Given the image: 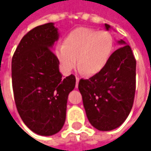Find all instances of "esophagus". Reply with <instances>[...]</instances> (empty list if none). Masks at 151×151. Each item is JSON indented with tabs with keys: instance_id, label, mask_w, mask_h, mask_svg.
<instances>
[{
	"instance_id": "34e87169",
	"label": "esophagus",
	"mask_w": 151,
	"mask_h": 151,
	"mask_svg": "<svg viewBox=\"0 0 151 151\" xmlns=\"http://www.w3.org/2000/svg\"><path fill=\"white\" fill-rule=\"evenodd\" d=\"M76 87H78V84H79V81H80V79H79V77H76Z\"/></svg>"
}]
</instances>
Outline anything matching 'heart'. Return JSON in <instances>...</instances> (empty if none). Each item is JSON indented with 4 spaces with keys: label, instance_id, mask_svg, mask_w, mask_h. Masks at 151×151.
<instances>
[{
    "label": "heart",
    "instance_id": "1",
    "mask_svg": "<svg viewBox=\"0 0 151 151\" xmlns=\"http://www.w3.org/2000/svg\"><path fill=\"white\" fill-rule=\"evenodd\" d=\"M113 50L112 34L105 30L81 27L70 32L63 45L55 50L61 69L69 74L76 67L88 76H95L106 67Z\"/></svg>",
    "mask_w": 151,
    "mask_h": 151
}]
</instances>
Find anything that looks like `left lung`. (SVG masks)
I'll use <instances>...</instances> for the list:
<instances>
[{
	"mask_svg": "<svg viewBox=\"0 0 151 151\" xmlns=\"http://www.w3.org/2000/svg\"><path fill=\"white\" fill-rule=\"evenodd\" d=\"M107 30L111 27L105 24ZM106 67L88 80L81 79L78 88L87 119L94 128L110 131L119 127L130 113L136 83V60L124 40Z\"/></svg>",
	"mask_w": 151,
	"mask_h": 151,
	"instance_id": "left-lung-1",
	"label": "left lung"
}]
</instances>
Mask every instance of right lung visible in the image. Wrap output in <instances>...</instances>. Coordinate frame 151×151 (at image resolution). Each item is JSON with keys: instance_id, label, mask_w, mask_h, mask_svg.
Masks as SVG:
<instances>
[{"instance_id": "1", "label": "right lung", "mask_w": 151, "mask_h": 151, "mask_svg": "<svg viewBox=\"0 0 151 151\" xmlns=\"http://www.w3.org/2000/svg\"><path fill=\"white\" fill-rule=\"evenodd\" d=\"M59 38L53 22L38 26L22 38L12 60V81L17 112L23 123L39 135L55 134L64 126L68 95L76 77L65 79L51 50Z\"/></svg>"}]
</instances>
